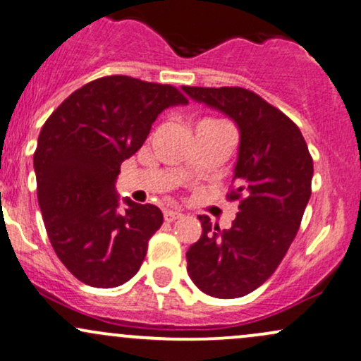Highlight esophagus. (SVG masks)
<instances>
[{
	"label": "esophagus",
	"mask_w": 361,
	"mask_h": 361,
	"mask_svg": "<svg viewBox=\"0 0 361 361\" xmlns=\"http://www.w3.org/2000/svg\"><path fill=\"white\" fill-rule=\"evenodd\" d=\"M180 218H182L180 211H177V209H165L164 211V219L167 223H172V221H176V219H180Z\"/></svg>",
	"instance_id": "obj_1"
}]
</instances>
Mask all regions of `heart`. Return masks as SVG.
<instances>
[{"label":"heart","mask_w":361,"mask_h":361,"mask_svg":"<svg viewBox=\"0 0 361 361\" xmlns=\"http://www.w3.org/2000/svg\"><path fill=\"white\" fill-rule=\"evenodd\" d=\"M202 121H207V120H202ZM209 121H218V120H209Z\"/></svg>","instance_id":"heart-1"}]
</instances>
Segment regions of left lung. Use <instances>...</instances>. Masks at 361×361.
<instances>
[{
  "instance_id": "8db88e82",
  "label": "left lung",
  "mask_w": 361,
  "mask_h": 361,
  "mask_svg": "<svg viewBox=\"0 0 361 361\" xmlns=\"http://www.w3.org/2000/svg\"><path fill=\"white\" fill-rule=\"evenodd\" d=\"M182 89L230 116L240 130L236 188L226 196L240 201V213L230 230L199 216L202 235L185 253L188 274L207 295L243 298L275 272L298 235L311 197L312 157L298 125L253 91Z\"/></svg>"
}]
</instances>
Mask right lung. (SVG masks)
I'll return each instance as SVG.
<instances>
[{"label": "right lung", "mask_w": 361, "mask_h": 361, "mask_svg": "<svg viewBox=\"0 0 361 361\" xmlns=\"http://www.w3.org/2000/svg\"><path fill=\"white\" fill-rule=\"evenodd\" d=\"M188 104L177 87L130 75H106L74 91L42 126L33 167L50 243L80 282L101 289L128 282L162 226L154 204L114 190L123 160L140 150L169 106Z\"/></svg>", "instance_id": "obj_1"}]
</instances>
